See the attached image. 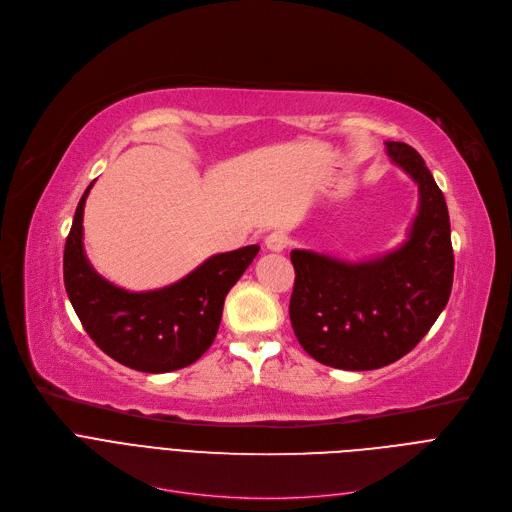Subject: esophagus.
<instances>
[{
    "label": "esophagus",
    "mask_w": 512,
    "mask_h": 512,
    "mask_svg": "<svg viewBox=\"0 0 512 512\" xmlns=\"http://www.w3.org/2000/svg\"><path fill=\"white\" fill-rule=\"evenodd\" d=\"M264 246L268 252H283L287 248V235L283 231H273L264 237Z\"/></svg>",
    "instance_id": "34e87169"
}]
</instances>
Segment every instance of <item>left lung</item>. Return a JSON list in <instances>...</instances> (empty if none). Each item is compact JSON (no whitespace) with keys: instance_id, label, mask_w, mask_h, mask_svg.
Masks as SVG:
<instances>
[{"instance_id":"left-lung-1","label":"left lung","mask_w":512,"mask_h":512,"mask_svg":"<svg viewBox=\"0 0 512 512\" xmlns=\"http://www.w3.org/2000/svg\"><path fill=\"white\" fill-rule=\"evenodd\" d=\"M386 155L417 186V213L403 242L364 260L291 250L293 333L316 362L351 372L397 362L426 337L453 287L444 194L415 148L386 142Z\"/></svg>"}]
</instances>
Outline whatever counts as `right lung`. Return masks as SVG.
<instances>
[{"label": "right lung", "mask_w": 512, "mask_h": 512, "mask_svg": "<svg viewBox=\"0 0 512 512\" xmlns=\"http://www.w3.org/2000/svg\"><path fill=\"white\" fill-rule=\"evenodd\" d=\"M93 184L76 206L64 250V283L84 330L115 362L138 372L165 374L194 364L213 345L225 297L260 246L210 256L161 289H124L99 275L84 252L82 219Z\"/></svg>", "instance_id": "add662e5"}]
</instances>
